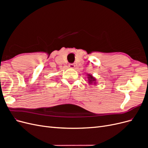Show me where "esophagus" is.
Returning <instances> with one entry per match:
<instances>
[{
    "label": "esophagus",
    "instance_id": "34e87169",
    "mask_svg": "<svg viewBox=\"0 0 148 148\" xmlns=\"http://www.w3.org/2000/svg\"><path fill=\"white\" fill-rule=\"evenodd\" d=\"M69 68H70V69H74L75 67V65L73 64H70L69 65Z\"/></svg>",
    "mask_w": 148,
    "mask_h": 148
}]
</instances>
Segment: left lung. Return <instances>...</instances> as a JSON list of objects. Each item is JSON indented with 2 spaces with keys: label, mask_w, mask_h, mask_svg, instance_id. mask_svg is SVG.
Segmentation results:
<instances>
[{
  "label": "left lung",
  "mask_w": 148,
  "mask_h": 148,
  "mask_svg": "<svg viewBox=\"0 0 148 148\" xmlns=\"http://www.w3.org/2000/svg\"><path fill=\"white\" fill-rule=\"evenodd\" d=\"M88 83L90 84H96V79L93 77L92 75L88 74Z\"/></svg>",
  "instance_id": "left-lung-1"
}]
</instances>
